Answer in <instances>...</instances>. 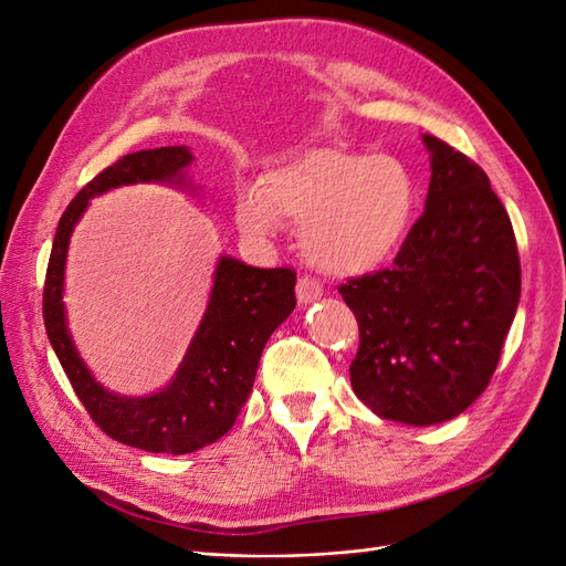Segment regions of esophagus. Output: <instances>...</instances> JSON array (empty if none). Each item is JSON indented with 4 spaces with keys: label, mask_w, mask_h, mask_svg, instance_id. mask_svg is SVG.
I'll list each match as a JSON object with an SVG mask.
<instances>
[{
    "label": "esophagus",
    "mask_w": 566,
    "mask_h": 566,
    "mask_svg": "<svg viewBox=\"0 0 566 566\" xmlns=\"http://www.w3.org/2000/svg\"><path fill=\"white\" fill-rule=\"evenodd\" d=\"M323 296V286L315 282V280H311V277H298V282H296V298H298V304H313L315 298H321Z\"/></svg>",
    "instance_id": "1"
}]
</instances>
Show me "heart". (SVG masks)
Listing matches in <instances>:
<instances>
[{
  "instance_id": "obj_1",
  "label": "heart",
  "mask_w": 566,
  "mask_h": 566,
  "mask_svg": "<svg viewBox=\"0 0 566 566\" xmlns=\"http://www.w3.org/2000/svg\"><path fill=\"white\" fill-rule=\"evenodd\" d=\"M415 209V176L396 156L315 147L268 168L235 219L251 235H268L277 221L304 227L301 243L315 268L364 274L396 258Z\"/></svg>"
}]
</instances>
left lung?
<instances>
[{
	"instance_id": "obj_1",
	"label": "left lung",
	"mask_w": 566,
	"mask_h": 566,
	"mask_svg": "<svg viewBox=\"0 0 566 566\" xmlns=\"http://www.w3.org/2000/svg\"><path fill=\"white\" fill-rule=\"evenodd\" d=\"M431 180L392 268L339 284L357 315V398L384 419L437 424L490 386L521 296L514 227L484 170L424 135Z\"/></svg>"
}]
</instances>
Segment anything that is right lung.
<instances>
[{
	"mask_svg": "<svg viewBox=\"0 0 566 566\" xmlns=\"http://www.w3.org/2000/svg\"><path fill=\"white\" fill-rule=\"evenodd\" d=\"M190 161L192 154L186 147H161L127 154L103 168L64 209L43 289V321L50 345L88 417L115 441L170 455L214 443L233 427L253 390L262 349L274 327L296 306V272L292 268H251L223 255L214 272L207 313L186 359L176 378L149 398L115 396L88 374L64 323L62 282L72 229L91 197L133 182L182 180V168Z\"/></svg>",
	"mask_w": 566,
	"mask_h": 566,
	"instance_id": "add662e5",
	"label": "right lung"
}]
</instances>
